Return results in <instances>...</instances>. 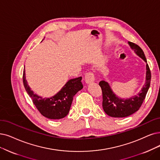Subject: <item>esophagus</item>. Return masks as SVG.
Wrapping results in <instances>:
<instances>
[{"mask_svg": "<svg viewBox=\"0 0 160 160\" xmlns=\"http://www.w3.org/2000/svg\"><path fill=\"white\" fill-rule=\"evenodd\" d=\"M94 79H95V78H94V75L93 73H92L91 72H88L85 74V81L86 83H87V84L91 83V82H92L94 81Z\"/></svg>", "mask_w": 160, "mask_h": 160, "instance_id": "34e87169", "label": "esophagus"}]
</instances>
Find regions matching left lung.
Returning <instances> with one entry per match:
<instances>
[{
    "mask_svg": "<svg viewBox=\"0 0 160 160\" xmlns=\"http://www.w3.org/2000/svg\"><path fill=\"white\" fill-rule=\"evenodd\" d=\"M132 49L145 62H147L143 50L137 44L129 42ZM151 81V72L150 68L146 63V82L137 95L129 98L122 99L118 97L113 93L109 84L105 81H101L99 85L102 92V107L105 113L113 118H125L129 116L139 110L142 104L146 95L148 92Z\"/></svg>",
    "mask_w": 160,
    "mask_h": 160,
    "instance_id": "obj_1",
    "label": "left lung"
}]
</instances>
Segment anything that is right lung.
<instances>
[{
  "mask_svg": "<svg viewBox=\"0 0 160 160\" xmlns=\"http://www.w3.org/2000/svg\"><path fill=\"white\" fill-rule=\"evenodd\" d=\"M81 77L69 80L58 93L51 98H42L31 90L25 80V69L23 73V85L37 109L43 116L51 119L66 117L72 106L73 97L82 88Z\"/></svg>",
  "mask_w": 160,
  "mask_h": 160,
  "instance_id": "add662e5",
  "label": "right lung"
}]
</instances>
